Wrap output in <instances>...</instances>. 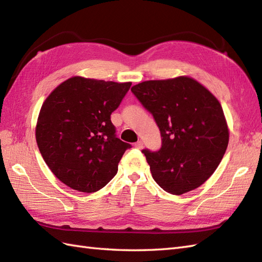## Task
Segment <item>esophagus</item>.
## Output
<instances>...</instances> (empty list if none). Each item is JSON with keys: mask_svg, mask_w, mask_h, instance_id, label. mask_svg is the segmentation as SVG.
<instances>
[{"mask_svg": "<svg viewBox=\"0 0 262 262\" xmlns=\"http://www.w3.org/2000/svg\"><path fill=\"white\" fill-rule=\"evenodd\" d=\"M143 142L142 141H138L137 143H135V147L136 148H138V149H141V148H143Z\"/></svg>", "mask_w": 262, "mask_h": 262, "instance_id": "obj_1", "label": "esophagus"}]
</instances>
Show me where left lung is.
<instances>
[{
	"label": "left lung",
	"mask_w": 262,
	"mask_h": 262,
	"mask_svg": "<svg viewBox=\"0 0 262 262\" xmlns=\"http://www.w3.org/2000/svg\"><path fill=\"white\" fill-rule=\"evenodd\" d=\"M132 91L153 114L163 137L159 151L143 150L156 183L174 195L202 185L229 144L220 101L188 76L143 81Z\"/></svg>",
	"instance_id": "8db88e82"
}]
</instances>
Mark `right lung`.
I'll list each match as a JSON object with an SVG mask.
<instances>
[{
    "label": "right lung",
    "mask_w": 262,
    "mask_h": 262,
    "mask_svg": "<svg viewBox=\"0 0 262 262\" xmlns=\"http://www.w3.org/2000/svg\"><path fill=\"white\" fill-rule=\"evenodd\" d=\"M130 84L75 76L42 103L36 144L49 168L67 186L93 193L117 174L130 145L115 135L111 115Z\"/></svg>",
    "instance_id": "add662e5"
}]
</instances>
